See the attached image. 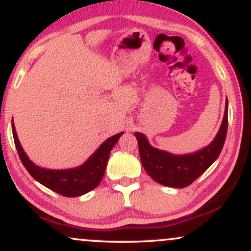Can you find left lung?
<instances>
[{
  "instance_id": "8db88e82",
  "label": "left lung",
  "mask_w": 251,
  "mask_h": 251,
  "mask_svg": "<svg viewBox=\"0 0 251 251\" xmlns=\"http://www.w3.org/2000/svg\"><path fill=\"white\" fill-rule=\"evenodd\" d=\"M227 131V100L222 125L212 143L194 153L177 155L150 145L145 134L135 132L144 169L157 183L171 188H185L203 175L220 155Z\"/></svg>"
}]
</instances>
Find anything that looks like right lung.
I'll use <instances>...</instances> for the list:
<instances>
[{"label": "right lung", "instance_id": "add662e5", "mask_svg": "<svg viewBox=\"0 0 251 251\" xmlns=\"http://www.w3.org/2000/svg\"><path fill=\"white\" fill-rule=\"evenodd\" d=\"M11 128H13L17 153L31 177L45 185L46 188L53 190L65 197H77V196L85 195L99 185L105 174L111 150L124 134V132H122L108 138L81 166L68 170H50L40 168L29 160L19 142L13 122H11Z\"/></svg>", "mask_w": 251, "mask_h": 251}]
</instances>
